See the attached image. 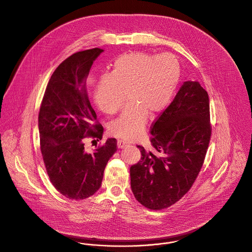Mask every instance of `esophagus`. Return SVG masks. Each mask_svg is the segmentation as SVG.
<instances>
[{
    "instance_id": "esophagus-1",
    "label": "esophagus",
    "mask_w": 252,
    "mask_h": 252,
    "mask_svg": "<svg viewBox=\"0 0 252 252\" xmlns=\"http://www.w3.org/2000/svg\"><path fill=\"white\" fill-rule=\"evenodd\" d=\"M129 145V143L126 142V141H123V140H118L117 141V147L118 148H124L126 146Z\"/></svg>"
}]
</instances>
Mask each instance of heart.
Instances as JSON below:
<instances>
[{
  "mask_svg": "<svg viewBox=\"0 0 252 252\" xmlns=\"http://www.w3.org/2000/svg\"><path fill=\"white\" fill-rule=\"evenodd\" d=\"M180 65L176 56L147 52L120 55L108 75L96 83L94 100L106 113H114L127 92L129 106L108 127L112 136L124 140L137 139L145 126L147 115L153 117L166 108L180 82Z\"/></svg>",
  "mask_w": 252,
  "mask_h": 252,
  "instance_id": "heart-1",
  "label": "heart"
}]
</instances>
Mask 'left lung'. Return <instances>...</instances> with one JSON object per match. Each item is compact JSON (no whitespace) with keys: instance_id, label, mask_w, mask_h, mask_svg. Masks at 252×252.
Here are the masks:
<instances>
[{"instance_id":"1","label":"left lung","mask_w":252,"mask_h":252,"mask_svg":"<svg viewBox=\"0 0 252 252\" xmlns=\"http://www.w3.org/2000/svg\"><path fill=\"white\" fill-rule=\"evenodd\" d=\"M151 150L130 169L136 199L150 210L174 205L191 188L211 139L210 100L198 81L183 82L175 99L151 127Z\"/></svg>"}]
</instances>
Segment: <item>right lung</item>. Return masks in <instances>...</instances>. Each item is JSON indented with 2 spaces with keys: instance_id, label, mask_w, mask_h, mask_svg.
<instances>
[{
  "instance_id": "1",
  "label": "right lung",
  "mask_w": 252,
  "mask_h": 252,
  "mask_svg": "<svg viewBox=\"0 0 252 252\" xmlns=\"http://www.w3.org/2000/svg\"><path fill=\"white\" fill-rule=\"evenodd\" d=\"M104 49L76 52L62 62L51 75L38 113L40 149L47 175L65 197L82 200L101 187L104 171L115 153L116 140L88 151L85 138L102 140L104 128L91 107L86 78L93 62Z\"/></svg>"
}]
</instances>
